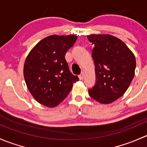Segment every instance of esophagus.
<instances>
[{
    "label": "esophagus",
    "mask_w": 147,
    "mask_h": 147,
    "mask_svg": "<svg viewBox=\"0 0 147 147\" xmlns=\"http://www.w3.org/2000/svg\"><path fill=\"white\" fill-rule=\"evenodd\" d=\"M84 76H85V74L84 72H82V73L78 76V78H79L80 80H83L84 78Z\"/></svg>",
    "instance_id": "1"
}]
</instances>
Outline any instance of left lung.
Here are the masks:
<instances>
[{
  "label": "left lung",
  "instance_id": "obj_1",
  "mask_svg": "<svg viewBox=\"0 0 147 147\" xmlns=\"http://www.w3.org/2000/svg\"><path fill=\"white\" fill-rule=\"evenodd\" d=\"M94 45L92 57L96 83L89 96L102 104L114 102L124 95L134 76L136 59L126 45L110 34H90Z\"/></svg>",
  "mask_w": 147,
  "mask_h": 147
}]
</instances>
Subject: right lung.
I'll use <instances>...</instances> for the list:
<instances>
[{"label": "right lung", "mask_w": 147, "mask_h": 147, "mask_svg": "<svg viewBox=\"0 0 147 147\" xmlns=\"http://www.w3.org/2000/svg\"><path fill=\"white\" fill-rule=\"evenodd\" d=\"M77 40L74 34L51 35L32 48L24 64V78L29 91L42 105L57 106L68 96L78 80L69 71L66 51Z\"/></svg>", "instance_id": "right-lung-1"}]
</instances>
